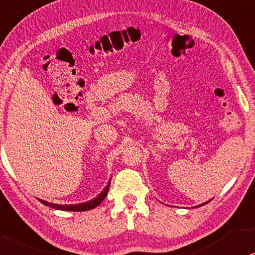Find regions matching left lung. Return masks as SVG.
I'll use <instances>...</instances> for the list:
<instances>
[{
  "mask_svg": "<svg viewBox=\"0 0 255 255\" xmlns=\"http://www.w3.org/2000/svg\"><path fill=\"white\" fill-rule=\"evenodd\" d=\"M205 204H207V202H205Z\"/></svg>",
  "mask_w": 255,
  "mask_h": 255,
  "instance_id": "left-lung-1",
  "label": "left lung"
}]
</instances>
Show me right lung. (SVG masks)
<instances>
[{"label":"right lung","instance_id":"1","mask_svg":"<svg viewBox=\"0 0 255 255\" xmlns=\"http://www.w3.org/2000/svg\"><path fill=\"white\" fill-rule=\"evenodd\" d=\"M109 185H111V181L107 185V187L102 191L100 194L96 196V198L89 200L87 202H82V204H77V205H57V204H50V202L44 201V200H40V202H42L43 205L49 206V207H53L55 209H61V211H72V212H85V211H89V209H93L101 204L104 201L106 195H107L108 189H109Z\"/></svg>","mask_w":255,"mask_h":255}]
</instances>
